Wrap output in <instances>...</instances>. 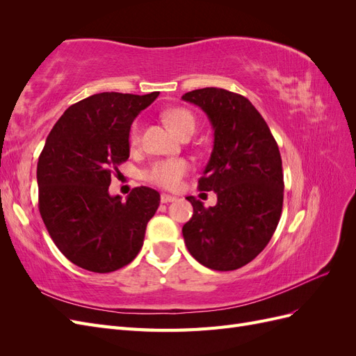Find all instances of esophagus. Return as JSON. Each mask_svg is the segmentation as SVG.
<instances>
[{"label": "esophagus", "mask_w": 356, "mask_h": 356, "mask_svg": "<svg viewBox=\"0 0 356 356\" xmlns=\"http://www.w3.org/2000/svg\"><path fill=\"white\" fill-rule=\"evenodd\" d=\"M177 197L175 196H170V195H166V193H163V195L160 196V202L161 203H170V202H175Z\"/></svg>", "instance_id": "1"}]
</instances>
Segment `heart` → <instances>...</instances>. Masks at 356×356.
I'll return each mask as SVG.
<instances>
[{
  "label": "heart",
  "mask_w": 356,
  "mask_h": 356,
  "mask_svg": "<svg viewBox=\"0 0 356 356\" xmlns=\"http://www.w3.org/2000/svg\"><path fill=\"white\" fill-rule=\"evenodd\" d=\"M165 122L178 136L187 131L195 132L196 118L191 111L186 108H170L163 113ZM139 141V126L134 124L131 131V144L135 145ZM190 170V163L186 159H160L153 161L144 172L147 181L163 188H177L179 182Z\"/></svg>",
  "instance_id": "b5f03b06"
}]
</instances>
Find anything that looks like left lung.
Masks as SVG:
<instances>
[{
  "label": "left lung",
  "instance_id": "8db88e82",
  "mask_svg": "<svg viewBox=\"0 0 356 356\" xmlns=\"http://www.w3.org/2000/svg\"><path fill=\"white\" fill-rule=\"evenodd\" d=\"M208 115L213 148L199 188L217 193L204 208L188 196L182 227L188 252L213 270H236L260 254L277 227L284 203L282 159L261 114L245 96L218 88L182 95Z\"/></svg>",
  "mask_w": 356,
  "mask_h": 356
}]
</instances>
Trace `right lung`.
I'll list each match as a JSON object with an SVG mask.
<instances>
[{"instance_id":"right-lung-1","label":"right lung","mask_w":356,"mask_h":356,"mask_svg":"<svg viewBox=\"0 0 356 356\" xmlns=\"http://www.w3.org/2000/svg\"><path fill=\"white\" fill-rule=\"evenodd\" d=\"M159 92H104L60 115L37 166L38 208L50 238L71 263L110 273L131 263L143 248L160 195L136 187L126 202L108 187L117 166L129 159V132L136 115Z\"/></svg>"}]
</instances>
